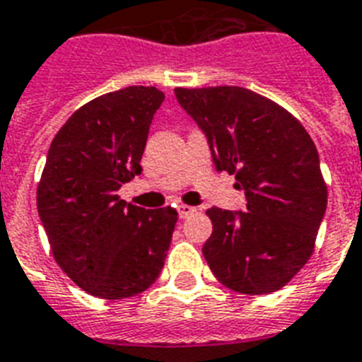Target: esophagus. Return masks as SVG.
Masks as SVG:
<instances>
[{
	"label": "esophagus",
	"instance_id": "esophagus-1",
	"mask_svg": "<svg viewBox=\"0 0 362 362\" xmlns=\"http://www.w3.org/2000/svg\"><path fill=\"white\" fill-rule=\"evenodd\" d=\"M196 211H198V209L190 207V205H177L179 218H190L192 214H196Z\"/></svg>",
	"mask_w": 362,
	"mask_h": 362
}]
</instances>
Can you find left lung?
Segmentation results:
<instances>
[{"label":"left lung","mask_w":362,"mask_h":362,"mask_svg":"<svg viewBox=\"0 0 362 362\" xmlns=\"http://www.w3.org/2000/svg\"><path fill=\"white\" fill-rule=\"evenodd\" d=\"M207 139L216 172L235 174L246 211L213 207L203 257L218 281L240 294L279 291L309 261L327 207L315 142L274 101L240 88H175Z\"/></svg>","instance_id":"8db88e82"}]
</instances>
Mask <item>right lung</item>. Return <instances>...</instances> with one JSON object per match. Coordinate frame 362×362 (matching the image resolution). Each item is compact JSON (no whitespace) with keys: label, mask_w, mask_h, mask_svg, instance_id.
I'll list each match as a JSON object with an SVG mask.
<instances>
[{"label":"right lung","mask_w":362,"mask_h":362,"mask_svg":"<svg viewBox=\"0 0 362 362\" xmlns=\"http://www.w3.org/2000/svg\"><path fill=\"white\" fill-rule=\"evenodd\" d=\"M155 86H127L81 107L55 134L37 190L57 264L83 291L124 300L153 285L177 213L118 196L140 175L149 125L163 105Z\"/></svg>","instance_id":"obj_1"}]
</instances>
